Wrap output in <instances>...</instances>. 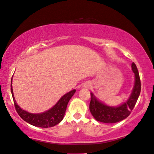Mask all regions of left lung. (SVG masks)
<instances>
[{"instance_id": "8db88e82", "label": "left lung", "mask_w": 154, "mask_h": 154, "mask_svg": "<svg viewBox=\"0 0 154 154\" xmlns=\"http://www.w3.org/2000/svg\"><path fill=\"white\" fill-rule=\"evenodd\" d=\"M132 70L135 75V84L132 93L128 100L118 107H111L99 101L92 93L90 103V110L95 119L105 123H115L125 119L135 107L141 90L138 69L135 63H132Z\"/></svg>"}]
</instances>
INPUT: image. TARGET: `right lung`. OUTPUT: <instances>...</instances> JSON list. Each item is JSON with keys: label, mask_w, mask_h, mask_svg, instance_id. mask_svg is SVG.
Returning a JSON list of instances; mask_svg holds the SVG:
<instances>
[{"label": "right lung", "mask_w": 154, "mask_h": 154, "mask_svg": "<svg viewBox=\"0 0 154 154\" xmlns=\"http://www.w3.org/2000/svg\"><path fill=\"white\" fill-rule=\"evenodd\" d=\"M11 90L12 97L14 99L15 108L20 117L26 122H27L28 123L40 128L53 127L60 123L64 118L66 106H67L69 100L71 99V97L76 92L75 90H73L63 95L56 103V105L51 109H49V110L41 112V113L34 114L23 110L17 105L14 98V92H13L12 85H11Z\"/></svg>", "instance_id": "add662e5"}]
</instances>
